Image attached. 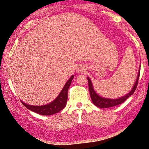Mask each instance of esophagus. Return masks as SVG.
<instances>
[{
  "instance_id": "esophagus-1",
  "label": "esophagus",
  "mask_w": 149,
  "mask_h": 149,
  "mask_svg": "<svg viewBox=\"0 0 149 149\" xmlns=\"http://www.w3.org/2000/svg\"><path fill=\"white\" fill-rule=\"evenodd\" d=\"M84 68L83 67H82V66H79V67L77 68V71L79 73H82V72H84Z\"/></svg>"
}]
</instances>
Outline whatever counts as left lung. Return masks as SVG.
Listing matches in <instances>:
<instances>
[{
    "label": "left lung",
    "mask_w": 149,
    "mask_h": 149,
    "mask_svg": "<svg viewBox=\"0 0 149 149\" xmlns=\"http://www.w3.org/2000/svg\"><path fill=\"white\" fill-rule=\"evenodd\" d=\"M140 70H141V67L139 70V73H138V75H137L136 81L134 82V84L133 87H132V88L131 89V91H130L129 93H127V95H125V96H123V97H121L118 98H108L101 97V96L98 95V94L96 93L95 89H94L92 81H91V80L89 79V77H87L88 82V90H89V92H90L91 98V99H92L93 104H95L96 107L102 109V108H109V107H114L118 104L123 103V102H124L125 100H127L128 98H129V97H130V96L134 93V91H135L137 84H138L139 78V75H140Z\"/></svg>",
    "instance_id": "8db88e82"
}]
</instances>
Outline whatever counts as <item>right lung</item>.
Returning <instances> with one entry per match:
<instances>
[{
    "label": "right lung",
    "mask_w": 149,
    "mask_h": 149,
    "mask_svg": "<svg viewBox=\"0 0 149 149\" xmlns=\"http://www.w3.org/2000/svg\"><path fill=\"white\" fill-rule=\"evenodd\" d=\"M73 78H74V75H72L66 82L65 86L62 89L61 93H59V95L57 96V97L50 103L42 105V106H35V105L28 104L21 101L22 103L30 111L42 114V115H52V114L58 113L65 108L66 104H67L68 90L70 84H71Z\"/></svg>",
    "instance_id": "add662e5"
}]
</instances>
